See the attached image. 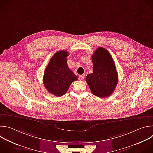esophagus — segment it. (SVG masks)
I'll return each instance as SVG.
<instances>
[{"label": "esophagus", "instance_id": "esophagus-1", "mask_svg": "<svg viewBox=\"0 0 153 153\" xmlns=\"http://www.w3.org/2000/svg\"><path fill=\"white\" fill-rule=\"evenodd\" d=\"M84 78H85V75H84V74L79 75V80H83Z\"/></svg>", "mask_w": 153, "mask_h": 153}]
</instances>
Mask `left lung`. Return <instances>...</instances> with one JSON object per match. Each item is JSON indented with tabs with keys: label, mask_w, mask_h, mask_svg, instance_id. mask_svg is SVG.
<instances>
[{
	"label": "left lung",
	"mask_w": 153,
	"mask_h": 153,
	"mask_svg": "<svg viewBox=\"0 0 153 153\" xmlns=\"http://www.w3.org/2000/svg\"><path fill=\"white\" fill-rule=\"evenodd\" d=\"M93 73L86 77L91 93L99 97L110 96L118 82V74L110 53L103 47L98 48L91 57Z\"/></svg>",
	"instance_id": "1"
}]
</instances>
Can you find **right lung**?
<instances>
[{"instance_id":"right-lung-1","label":"right lung","mask_w":153,"mask_h":153,"mask_svg":"<svg viewBox=\"0 0 153 153\" xmlns=\"http://www.w3.org/2000/svg\"><path fill=\"white\" fill-rule=\"evenodd\" d=\"M68 53L61 50L56 53L50 59L45 70L43 82L47 91L57 97L62 96L77 77L69 69L67 57Z\"/></svg>"}]
</instances>
